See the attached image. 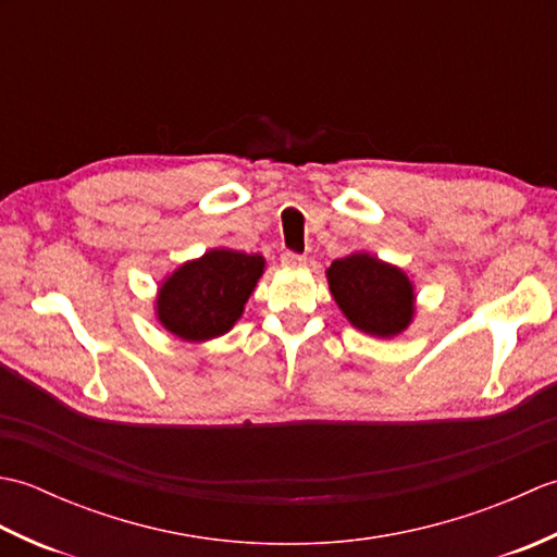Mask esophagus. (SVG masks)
<instances>
[{"mask_svg": "<svg viewBox=\"0 0 557 557\" xmlns=\"http://www.w3.org/2000/svg\"><path fill=\"white\" fill-rule=\"evenodd\" d=\"M282 265L289 270H301V268H306V258L299 253L287 251V253H282Z\"/></svg>", "mask_w": 557, "mask_h": 557, "instance_id": "34e87169", "label": "esophagus"}]
</instances>
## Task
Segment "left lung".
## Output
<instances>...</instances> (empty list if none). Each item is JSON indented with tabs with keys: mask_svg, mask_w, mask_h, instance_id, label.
Returning a JSON list of instances; mask_svg holds the SVG:
<instances>
[{
	"mask_svg": "<svg viewBox=\"0 0 557 557\" xmlns=\"http://www.w3.org/2000/svg\"><path fill=\"white\" fill-rule=\"evenodd\" d=\"M325 277L339 311L366 335L393 339L417 315V289L407 272L369 251L333 260Z\"/></svg>",
	"mask_w": 557,
	"mask_h": 557,
	"instance_id": "left-lung-1",
	"label": "left lung"
}]
</instances>
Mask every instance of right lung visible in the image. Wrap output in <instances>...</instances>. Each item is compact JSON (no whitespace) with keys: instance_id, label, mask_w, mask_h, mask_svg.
Segmentation results:
<instances>
[{"instance_id":"obj_1","label":"right lung","mask_w":557,"mask_h":557,"mask_svg":"<svg viewBox=\"0 0 557 557\" xmlns=\"http://www.w3.org/2000/svg\"><path fill=\"white\" fill-rule=\"evenodd\" d=\"M263 272L265 258L260 253L210 248L162 277L152 306L158 323L184 342L222 337L244 315Z\"/></svg>"}]
</instances>
